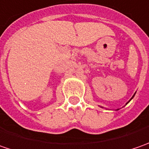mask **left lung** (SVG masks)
I'll list each match as a JSON object with an SVG mask.
<instances>
[{
    "mask_svg": "<svg viewBox=\"0 0 149 149\" xmlns=\"http://www.w3.org/2000/svg\"><path fill=\"white\" fill-rule=\"evenodd\" d=\"M134 96H133V97H132V99H133V98H134ZM132 99H131V100H132ZM127 104H128V103H127Z\"/></svg>",
    "mask_w": 149,
    "mask_h": 149,
    "instance_id": "obj_1",
    "label": "left lung"
}]
</instances>
